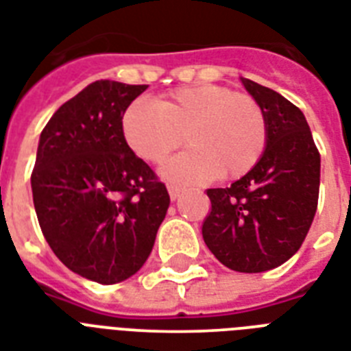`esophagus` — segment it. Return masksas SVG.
<instances>
[{
  "label": "esophagus",
  "mask_w": 351,
  "mask_h": 351,
  "mask_svg": "<svg viewBox=\"0 0 351 351\" xmlns=\"http://www.w3.org/2000/svg\"><path fill=\"white\" fill-rule=\"evenodd\" d=\"M167 191H169L171 200H176V198H178V197H180V195H182V187H178V186H169V187H167Z\"/></svg>",
  "instance_id": "esophagus-1"
}]
</instances>
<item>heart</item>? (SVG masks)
<instances>
[{"instance_id":"1","label":"heart","mask_w":351,"mask_h":351,"mask_svg":"<svg viewBox=\"0 0 351 351\" xmlns=\"http://www.w3.org/2000/svg\"><path fill=\"white\" fill-rule=\"evenodd\" d=\"M127 145L151 164H160L182 143L189 149L167 160L162 176L198 184L222 175L247 173L266 145V118L253 98L222 85L182 87L158 104L138 100L121 118Z\"/></svg>"}]
</instances>
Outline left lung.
<instances>
[{"label": "left lung", "instance_id": "left-lung-1", "mask_svg": "<svg viewBox=\"0 0 351 351\" xmlns=\"http://www.w3.org/2000/svg\"><path fill=\"white\" fill-rule=\"evenodd\" d=\"M266 118L261 158L230 187L208 189L211 213L202 237L224 266L261 273L291 258L317 211L321 154L299 107L284 96L240 78Z\"/></svg>", "mask_w": 351, "mask_h": 351}]
</instances>
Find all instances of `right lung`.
Listing matches in <instances>:
<instances>
[{
  "mask_svg": "<svg viewBox=\"0 0 351 351\" xmlns=\"http://www.w3.org/2000/svg\"><path fill=\"white\" fill-rule=\"evenodd\" d=\"M147 85L100 80L41 131L30 186L43 237L82 277L117 284L153 250L169 193L127 145L121 118Z\"/></svg>",
  "mask_w": 351,
  "mask_h": 351,
  "instance_id": "right-lung-1",
  "label": "right lung"
}]
</instances>
